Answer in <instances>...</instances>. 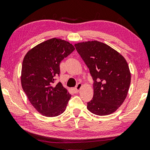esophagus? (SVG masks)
I'll list each match as a JSON object with an SVG mask.
<instances>
[{
    "label": "esophagus",
    "mask_w": 150,
    "mask_h": 150,
    "mask_svg": "<svg viewBox=\"0 0 150 150\" xmlns=\"http://www.w3.org/2000/svg\"><path fill=\"white\" fill-rule=\"evenodd\" d=\"M82 87H83V85H82L81 83H78L76 87L74 89V91L75 93H77V92H79L80 90L82 89Z\"/></svg>",
    "instance_id": "esophagus-1"
}]
</instances>
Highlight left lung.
Masks as SVG:
<instances>
[{
    "mask_svg": "<svg viewBox=\"0 0 150 150\" xmlns=\"http://www.w3.org/2000/svg\"><path fill=\"white\" fill-rule=\"evenodd\" d=\"M77 52L89 69L93 83V97L87 108L98 115L114 112L123 104L130 87L131 75L122 54L98 41L78 43Z\"/></svg>",
    "mask_w": 150,
    "mask_h": 150,
    "instance_id": "left-lung-1",
    "label": "left lung"
}]
</instances>
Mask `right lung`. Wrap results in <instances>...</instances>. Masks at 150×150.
Listing matches in <instances>:
<instances>
[{"mask_svg":"<svg viewBox=\"0 0 150 150\" xmlns=\"http://www.w3.org/2000/svg\"><path fill=\"white\" fill-rule=\"evenodd\" d=\"M74 50L68 42L52 38L37 45L24 57L22 89L30 104L43 115L58 116L66 108L71 95L55 81L60 74L61 61Z\"/></svg>","mask_w":150,"mask_h":150,"instance_id":"add662e5","label":"right lung"}]
</instances>
